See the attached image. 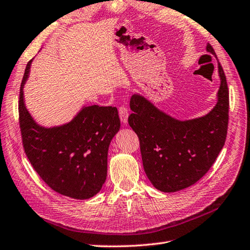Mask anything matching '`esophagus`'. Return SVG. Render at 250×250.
I'll return each instance as SVG.
<instances>
[{"instance_id": "obj_1", "label": "esophagus", "mask_w": 250, "mask_h": 250, "mask_svg": "<svg viewBox=\"0 0 250 250\" xmlns=\"http://www.w3.org/2000/svg\"><path fill=\"white\" fill-rule=\"evenodd\" d=\"M119 114H120V119L122 121V123L126 124L127 121H128V110L126 109V107L121 106L119 108Z\"/></svg>"}]
</instances>
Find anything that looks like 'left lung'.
<instances>
[{
    "label": "left lung",
    "instance_id": "1",
    "mask_svg": "<svg viewBox=\"0 0 250 250\" xmlns=\"http://www.w3.org/2000/svg\"><path fill=\"white\" fill-rule=\"evenodd\" d=\"M207 50L216 57L209 43ZM218 74L217 104L198 119H173L143 96H131L128 124L139 138L143 168L156 189L175 192L193 185L212 167L224 147L229 121V90L219 62Z\"/></svg>",
    "mask_w": 250,
    "mask_h": 250
}]
</instances>
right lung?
<instances>
[{
  "label": "right lung",
  "instance_id": "obj_1",
  "mask_svg": "<svg viewBox=\"0 0 250 250\" xmlns=\"http://www.w3.org/2000/svg\"><path fill=\"white\" fill-rule=\"evenodd\" d=\"M19 94V124L24 152L46 184L61 195L85 200L102 189L107 177L108 149L121 122L115 107H83L69 123L46 128L26 110L23 86Z\"/></svg>",
  "mask_w": 250,
  "mask_h": 250
}]
</instances>
